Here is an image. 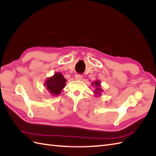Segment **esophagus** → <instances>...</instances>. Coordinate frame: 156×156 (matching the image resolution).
<instances>
[{"instance_id": "esophagus-1", "label": "esophagus", "mask_w": 156, "mask_h": 156, "mask_svg": "<svg viewBox=\"0 0 156 156\" xmlns=\"http://www.w3.org/2000/svg\"><path fill=\"white\" fill-rule=\"evenodd\" d=\"M75 78L76 80H81L83 78V76L80 74H76L75 75Z\"/></svg>"}]
</instances>
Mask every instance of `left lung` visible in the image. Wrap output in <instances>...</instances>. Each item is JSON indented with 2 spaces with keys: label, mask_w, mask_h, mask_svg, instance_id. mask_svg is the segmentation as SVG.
Masks as SVG:
<instances>
[{
  "label": "left lung",
  "mask_w": 156,
  "mask_h": 156,
  "mask_svg": "<svg viewBox=\"0 0 156 156\" xmlns=\"http://www.w3.org/2000/svg\"><path fill=\"white\" fill-rule=\"evenodd\" d=\"M92 87L94 86V88H95V90H94V91H93V92H94V94L96 95V97L100 96L101 95V92H103V89L101 87L100 81H99V80H96V81H94L92 83Z\"/></svg>",
  "instance_id": "8db88e82"
}]
</instances>
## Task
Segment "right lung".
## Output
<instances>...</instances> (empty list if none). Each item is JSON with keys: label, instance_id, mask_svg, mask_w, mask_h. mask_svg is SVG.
<instances>
[{"label": "right lung", "instance_id": "add662e5", "mask_svg": "<svg viewBox=\"0 0 156 156\" xmlns=\"http://www.w3.org/2000/svg\"><path fill=\"white\" fill-rule=\"evenodd\" d=\"M66 79L64 77L63 75L57 72L53 76L47 79L44 87L52 96H58L62 92V89L66 86Z\"/></svg>", "mask_w": 156, "mask_h": 156}]
</instances>
